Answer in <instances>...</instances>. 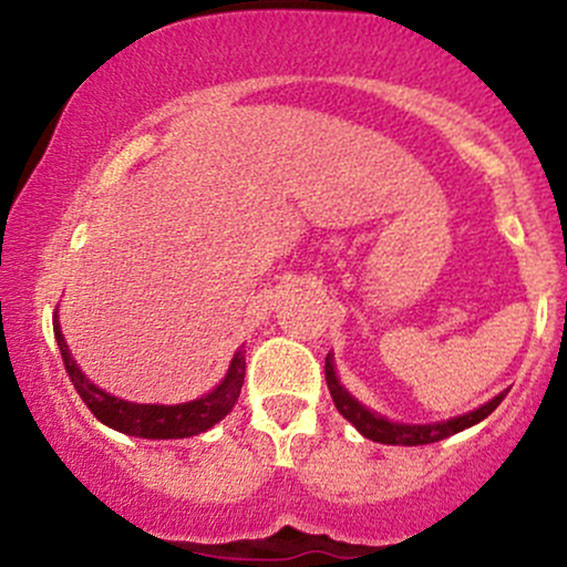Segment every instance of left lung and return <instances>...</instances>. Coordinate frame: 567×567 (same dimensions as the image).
Segmentation results:
<instances>
[{"label":"left lung","mask_w":567,"mask_h":567,"mask_svg":"<svg viewBox=\"0 0 567 567\" xmlns=\"http://www.w3.org/2000/svg\"><path fill=\"white\" fill-rule=\"evenodd\" d=\"M324 381H328L330 396H333L338 413H341L349 424H354L362 437L383 442V445H429V442H440L451 437V434L464 432V429H470L474 424H480L483 419H487V415L501 405V400H504L506 392H509V389H506V392L496 394L491 402H485V405H480L477 410H470V413L455 415V419H447V421H437V424H394V421L383 419V415L368 410L362 402H357L354 396L341 386V381H338L336 368H333V357L330 354L324 357Z\"/></svg>","instance_id":"8db88e82"}]
</instances>
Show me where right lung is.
Masks as SVG:
<instances>
[{
  "instance_id": "right-lung-1",
  "label": "right lung",
  "mask_w": 567,
  "mask_h": 567,
  "mask_svg": "<svg viewBox=\"0 0 567 567\" xmlns=\"http://www.w3.org/2000/svg\"><path fill=\"white\" fill-rule=\"evenodd\" d=\"M55 341L61 349L63 365L71 383H74L76 394L82 396V402L93 410V415L101 424L116 432L130 434V437H143V440H181V437H194V434L207 432L210 426H216L220 419H226V413H231L234 402L239 400L245 383V351L239 349L234 354L229 373L218 383L213 392L202 394L199 400L181 402V405H141V402H127L120 396L103 392L101 386H95L87 375L76 368L74 357L66 347V338L61 333V322H58V311L53 320Z\"/></svg>"
}]
</instances>
